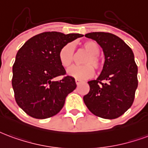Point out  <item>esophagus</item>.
<instances>
[{
	"mask_svg": "<svg viewBox=\"0 0 148 148\" xmlns=\"http://www.w3.org/2000/svg\"><path fill=\"white\" fill-rule=\"evenodd\" d=\"M75 82H76L77 85H79L80 84L82 83V81H80V80H78V79H75Z\"/></svg>",
	"mask_w": 148,
	"mask_h": 148,
	"instance_id": "34e87169",
	"label": "esophagus"
}]
</instances>
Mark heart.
Returning a JSON list of instances; mask_svg holds the SVG:
<instances>
[{"label":"heart","mask_w":148,"mask_h":148,"mask_svg":"<svg viewBox=\"0 0 148 148\" xmlns=\"http://www.w3.org/2000/svg\"><path fill=\"white\" fill-rule=\"evenodd\" d=\"M82 49L88 53L82 62L85 65L74 66L67 71L71 77L78 80L92 77L94 74L92 66L95 69L101 67V60L97 56L99 52L98 45L92 40H87L82 44ZM59 60L61 65L66 68L71 66L74 61V47L72 44H66L61 48L59 52Z\"/></svg>","instance_id":"1"}]
</instances>
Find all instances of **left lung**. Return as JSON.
I'll list each match as a JSON object with an SVG mask.
<instances>
[{
  "label": "left lung",
  "mask_w": 148,
  "mask_h": 148,
  "mask_svg": "<svg viewBox=\"0 0 148 148\" xmlns=\"http://www.w3.org/2000/svg\"><path fill=\"white\" fill-rule=\"evenodd\" d=\"M85 37L101 47L105 62L99 77L88 82L90 89L84 103L96 116L117 119L132 106L138 86L134 54L124 40L110 33H88Z\"/></svg>",
  "instance_id": "8db88e82"
}]
</instances>
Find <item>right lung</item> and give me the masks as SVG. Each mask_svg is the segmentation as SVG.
I'll return each instance as SVG.
<instances>
[{
  "label": "right lung",
  "instance_id": "right-lung-1",
  "mask_svg": "<svg viewBox=\"0 0 148 148\" xmlns=\"http://www.w3.org/2000/svg\"><path fill=\"white\" fill-rule=\"evenodd\" d=\"M82 36L54 31L41 33L29 39L18 50L13 64L12 84L17 104L28 115L48 119L63 108L66 97L77 85L71 76L53 81L66 74L59 52L65 45Z\"/></svg>",
  "mask_w": 148,
  "mask_h": 148
}]
</instances>
